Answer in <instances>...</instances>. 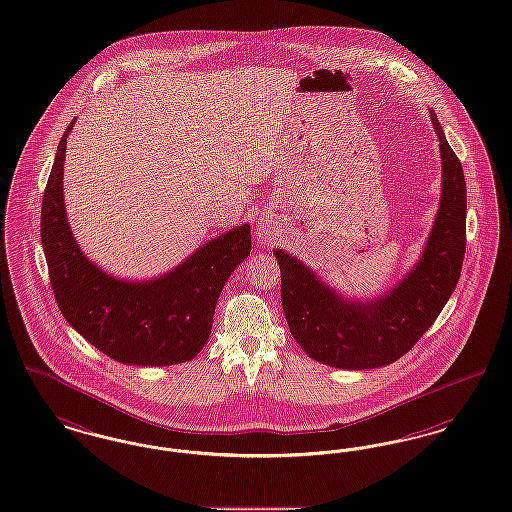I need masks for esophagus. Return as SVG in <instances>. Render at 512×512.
Listing matches in <instances>:
<instances>
[{"mask_svg":"<svg viewBox=\"0 0 512 512\" xmlns=\"http://www.w3.org/2000/svg\"><path fill=\"white\" fill-rule=\"evenodd\" d=\"M257 240H259V244H263V246L272 244V232H270V228H268L265 223H259V228H257Z\"/></svg>","mask_w":512,"mask_h":512,"instance_id":"esophagus-1","label":"esophagus"}]
</instances>
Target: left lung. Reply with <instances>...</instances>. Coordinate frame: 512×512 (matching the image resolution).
<instances>
[{"label":"left lung","instance_id":"1","mask_svg":"<svg viewBox=\"0 0 512 512\" xmlns=\"http://www.w3.org/2000/svg\"><path fill=\"white\" fill-rule=\"evenodd\" d=\"M430 120L440 141V205L419 261L398 284L373 299H354L328 286L297 257L274 249L287 326L299 347L320 364L389 366L423 337L457 286L467 246V184L432 110Z\"/></svg>","mask_w":512,"mask_h":512}]
</instances>
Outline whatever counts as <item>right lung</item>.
<instances>
[{"mask_svg":"<svg viewBox=\"0 0 512 512\" xmlns=\"http://www.w3.org/2000/svg\"><path fill=\"white\" fill-rule=\"evenodd\" d=\"M41 202V244L66 322L103 354L127 366H173L204 348L215 305L234 268L251 251V228L236 226L205 242L181 265L150 280H122L89 261L68 225L62 194L66 139Z\"/></svg>","mask_w":512,"mask_h":512,"instance_id":"add662e5","label":"right lung"}]
</instances>
